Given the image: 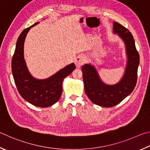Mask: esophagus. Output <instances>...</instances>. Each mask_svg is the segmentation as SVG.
Wrapping results in <instances>:
<instances>
[{"mask_svg": "<svg viewBox=\"0 0 150 150\" xmlns=\"http://www.w3.org/2000/svg\"><path fill=\"white\" fill-rule=\"evenodd\" d=\"M74 62H75V64H76V67L80 68L85 63L86 59H85V57L83 56V55H79V56H78L76 58Z\"/></svg>", "mask_w": 150, "mask_h": 150, "instance_id": "obj_1", "label": "esophagus"}]
</instances>
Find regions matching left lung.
Listing matches in <instances>:
<instances>
[{
    "label": "left lung",
    "instance_id": "8db88e82",
    "mask_svg": "<svg viewBox=\"0 0 150 150\" xmlns=\"http://www.w3.org/2000/svg\"><path fill=\"white\" fill-rule=\"evenodd\" d=\"M113 32L117 33L125 42L127 55V67L120 82L115 85L105 84L100 79L93 66L86 64L82 67L86 95L93 103L105 107L117 105L132 92L137 82L140 63V56L136 48L134 39L129 30L114 22Z\"/></svg>",
    "mask_w": 150,
    "mask_h": 150
}]
</instances>
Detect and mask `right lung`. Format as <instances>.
Segmentation results:
<instances>
[{
    "label": "right lung",
    "instance_id": "right-lung-1",
    "mask_svg": "<svg viewBox=\"0 0 150 150\" xmlns=\"http://www.w3.org/2000/svg\"><path fill=\"white\" fill-rule=\"evenodd\" d=\"M38 23L23 30L18 38L12 59V72L20 96L33 105L47 107L59 101L62 91V81L72 73L76 66L72 63L45 80L35 79L30 74L23 59V44L29 30Z\"/></svg>",
    "mask_w": 150,
    "mask_h": 150
}]
</instances>
